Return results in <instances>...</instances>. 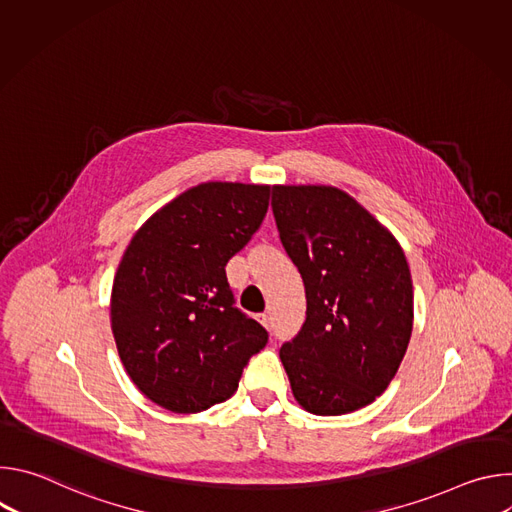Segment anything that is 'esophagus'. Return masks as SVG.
<instances>
[{
  "label": "esophagus",
  "instance_id": "esophagus-1",
  "mask_svg": "<svg viewBox=\"0 0 512 512\" xmlns=\"http://www.w3.org/2000/svg\"><path fill=\"white\" fill-rule=\"evenodd\" d=\"M259 322H261L267 330H271V324H273V322H271V316H269L267 312H265V314H259Z\"/></svg>",
  "mask_w": 512,
  "mask_h": 512
}]
</instances>
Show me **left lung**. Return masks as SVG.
Returning <instances> with one entry per match:
<instances>
[{"label": "left lung", "mask_w": 512, "mask_h": 512, "mask_svg": "<svg viewBox=\"0 0 512 512\" xmlns=\"http://www.w3.org/2000/svg\"><path fill=\"white\" fill-rule=\"evenodd\" d=\"M281 245L306 287V322L279 358L316 415L373 403L397 375L413 330V283L397 239L334 186H273Z\"/></svg>", "instance_id": "1"}]
</instances>
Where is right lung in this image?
<instances>
[{
    "instance_id": "right-lung-1",
    "label": "right lung",
    "mask_w": 512,
    "mask_h": 512,
    "mask_svg": "<svg viewBox=\"0 0 512 512\" xmlns=\"http://www.w3.org/2000/svg\"><path fill=\"white\" fill-rule=\"evenodd\" d=\"M271 186L204 182L141 225L117 267L111 328L135 387L174 413L227 401L267 330L239 308L227 263L261 227Z\"/></svg>"
}]
</instances>
